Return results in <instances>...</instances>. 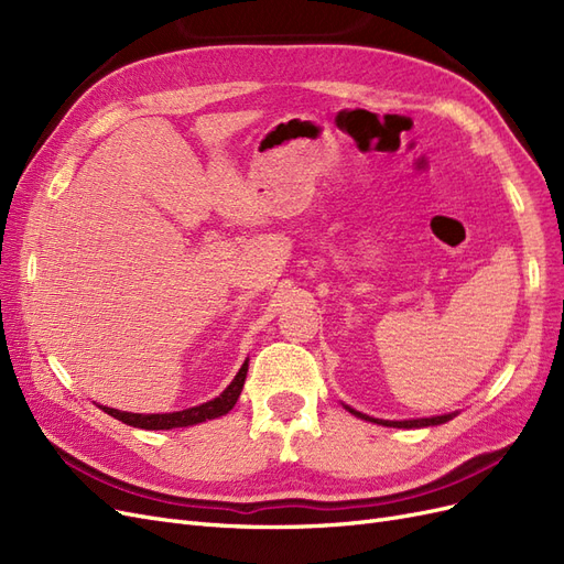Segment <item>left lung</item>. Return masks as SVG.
Returning <instances> with one entry per match:
<instances>
[{"label":"left lung","instance_id":"8db88e82","mask_svg":"<svg viewBox=\"0 0 564 564\" xmlns=\"http://www.w3.org/2000/svg\"><path fill=\"white\" fill-rule=\"evenodd\" d=\"M348 412H350V414H355V416L365 419V421H373V423H379V425H390V429H423V425H440V423H445V421H449V419H452V414H445V416L414 419V421H383V419H371V416H367V414L355 412V409H350V406H348Z\"/></svg>","mask_w":564,"mask_h":564}]
</instances>
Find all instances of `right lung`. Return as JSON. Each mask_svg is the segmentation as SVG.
<instances>
[{"label":"right lung","instance_id":"1","mask_svg":"<svg viewBox=\"0 0 564 564\" xmlns=\"http://www.w3.org/2000/svg\"><path fill=\"white\" fill-rule=\"evenodd\" d=\"M247 369H249V365L245 362L242 369L237 371V377L232 379V383L224 392H220L218 398L204 402L199 406L183 409V412H174V414H129V412H119V409H110V406H104V412L115 416L117 421L133 425V429H145V431H169V429H183V425H195V423L224 416V414L230 412V409L237 402V398H240V392H242V386H245V379H247Z\"/></svg>","mask_w":564,"mask_h":564}]
</instances>
